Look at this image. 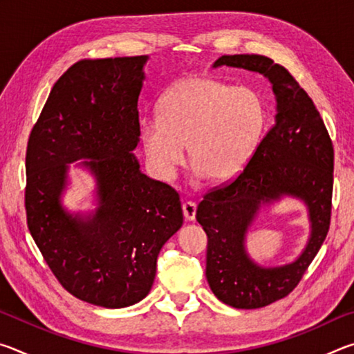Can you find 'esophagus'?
<instances>
[{"instance_id": "esophagus-1", "label": "esophagus", "mask_w": 354, "mask_h": 354, "mask_svg": "<svg viewBox=\"0 0 354 354\" xmlns=\"http://www.w3.org/2000/svg\"><path fill=\"white\" fill-rule=\"evenodd\" d=\"M183 214L185 220L189 221H194L195 220V215H196V205L194 201H185L183 205Z\"/></svg>"}]
</instances>
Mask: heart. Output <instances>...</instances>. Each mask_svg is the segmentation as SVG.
Masks as SVG:
<instances>
[{"mask_svg": "<svg viewBox=\"0 0 354 354\" xmlns=\"http://www.w3.org/2000/svg\"><path fill=\"white\" fill-rule=\"evenodd\" d=\"M267 118L257 88L192 75L162 95L158 117L142 120L140 143L158 176L175 175L187 147L192 169L221 184L247 169L266 134Z\"/></svg>", "mask_w": 354, "mask_h": 354, "instance_id": "b5f03b06", "label": "heart"}]
</instances>
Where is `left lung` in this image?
Masks as SVG:
<instances>
[{
  "label": "left lung",
  "instance_id": "left-lung-1",
  "mask_svg": "<svg viewBox=\"0 0 354 354\" xmlns=\"http://www.w3.org/2000/svg\"><path fill=\"white\" fill-rule=\"evenodd\" d=\"M223 65L263 75L277 98L274 124L247 169L206 194L196 209V220L207 234L206 278L214 295L227 306L257 309L289 295L325 242L331 221L334 148L313 100L283 65L259 55H234L218 57L212 67ZM283 196L307 205L310 241L293 263L262 268L248 256L244 236L260 206Z\"/></svg>",
  "mask_w": 354,
  "mask_h": 354
}]
</instances>
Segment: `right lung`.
Listing matches in <instances>:
<instances>
[{"label":"right lung","mask_w":354,"mask_h":354,"mask_svg":"<svg viewBox=\"0 0 354 354\" xmlns=\"http://www.w3.org/2000/svg\"><path fill=\"white\" fill-rule=\"evenodd\" d=\"M148 56L84 59L65 71L34 124L26 149L29 232L59 283L95 306L145 298L160 248L183 226L178 192L140 171L137 101ZM97 179L99 207L70 214L60 195L68 164Z\"/></svg>","instance_id":"right-lung-1"}]
</instances>
